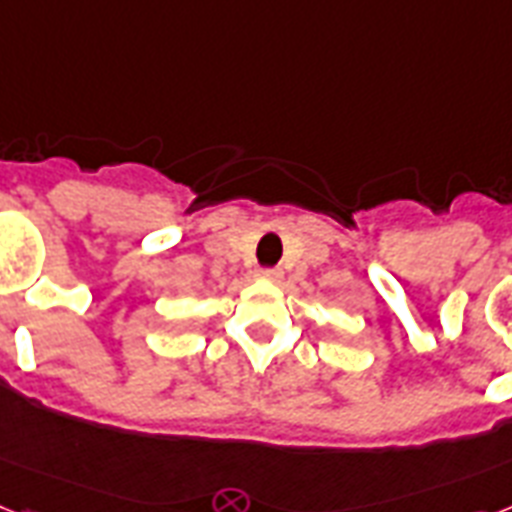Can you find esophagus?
<instances>
[{"instance_id":"34e87169","label":"esophagus","mask_w":512,"mask_h":512,"mask_svg":"<svg viewBox=\"0 0 512 512\" xmlns=\"http://www.w3.org/2000/svg\"><path fill=\"white\" fill-rule=\"evenodd\" d=\"M259 280L280 282L282 280V272H280V269H259Z\"/></svg>"}]
</instances>
